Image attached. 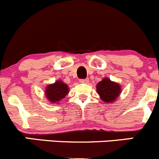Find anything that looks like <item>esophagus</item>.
<instances>
[{
	"instance_id": "obj_1",
	"label": "esophagus",
	"mask_w": 159,
	"mask_h": 159,
	"mask_svg": "<svg viewBox=\"0 0 159 159\" xmlns=\"http://www.w3.org/2000/svg\"><path fill=\"white\" fill-rule=\"evenodd\" d=\"M80 82L81 83H88L89 82V79L85 78V79H80Z\"/></svg>"
}]
</instances>
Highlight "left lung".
<instances>
[{"mask_svg":"<svg viewBox=\"0 0 159 159\" xmlns=\"http://www.w3.org/2000/svg\"><path fill=\"white\" fill-rule=\"evenodd\" d=\"M120 89V84L112 82L109 78H104L96 86L97 92L105 102H112L116 99L121 92Z\"/></svg>","mask_w":159,"mask_h":159,"instance_id":"left-lung-1","label":"left lung"}]
</instances>
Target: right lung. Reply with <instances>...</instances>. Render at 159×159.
Masks as SVG:
<instances>
[{
    "instance_id": "add662e5",
    "label": "right lung",
    "mask_w": 159,
    "mask_h": 159,
    "mask_svg": "<svg viewBox=\"0 0 159 159\" xmlns=\"http://www.w3.org/2000/svg\"><path fill=\"white\" fill-rule=\"evenodd\" d=\"M68 87L63 81H56L50 84L46 89V96L51 102H57L64 98L68 93Z\"/></svg>"
}]
</instances>
